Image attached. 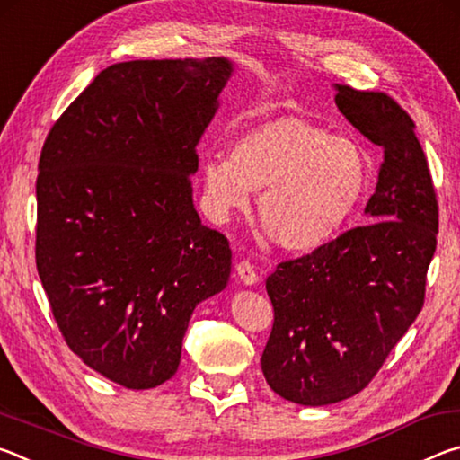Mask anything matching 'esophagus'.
<instances>
[{
	"label": "esophagus",
	"instance_id": "obj_1",
	"mask_svg": "<svg viewBox=\"0 0 460 460\" xmlns=\"http://www.w3.org/2000/svg\"><path fill=\"white\" fill-rule=\"evenodd\" d=\"M235 271H237V278L243 282L245 286H255L260 282V276L255 274L253 266L249 261H239L235 266Z\"/></svg>",
	"mask_w": 460,
	"mask_h": 460
}]
</instances>
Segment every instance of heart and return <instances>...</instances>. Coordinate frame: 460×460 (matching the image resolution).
<instances>
[{
	"mask_svg": "<svg viewBox=\"0 0 460 460\" xmlns=\"http://www.w3.org/2000/svg\"><path fill=\"white\" fill-rule=\"evenodd\" d=\"M371 182L367 152L302 118L260 123L233 139L229 155H207L202 200L215 221L245 213L252 190L258 215L276 243L310 253L332 241L351 219Z\"/></svg>",
	"mask_w": 460,
	"mask_h": 460,
	"instance_id": "b5f03b06",
	"label": "heart"
}]
</instances>
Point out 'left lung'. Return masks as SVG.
Masks as SVG:
<instances>
[{"instance_id": "1", "label": "left lung", "mask_w": 460, "mask_h": 460, "mask_svg": "<svg viewBox=\"0 0 460 460\" xmlns=\"http://www.w3.org/2000/svg\"><path fill=\"white\" fill-rule=\"evenodd\" d=\"M334 103L369 142L384 147L367 225L266 279L274 326L263 377L284 400L329 406L376 377L424 305L436 252L438 202L414 121L385 93L334 84Z\"/></svg>"}]
</instances>
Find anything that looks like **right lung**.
<instances>
[{
    "mask_svg": "<svg viewBox=\"0 0 460 460\" xmlns=\"http://www.w3.org/2000/svg\"><path fill=\"white\" fill-rule=\"evenodd\" d=\"M233 71L225 57L118 62L42 147L38 276L71 351L128 389L174 376L194 308L229 282V241L200 223L190 176Z\"/></svg>",
    "mask_w": 460,
    "mask_h": 460,
    "instance_id": "add662e5",
    "label": "right lung"
}]
</instances>
